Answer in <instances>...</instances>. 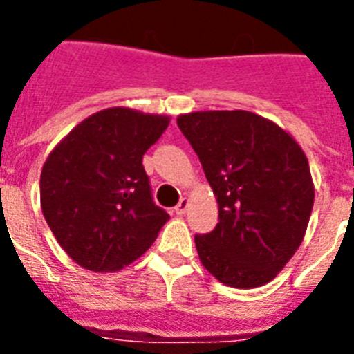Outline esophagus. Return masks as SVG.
<instances>
[{"label":"esophagus","instance_id":"1","mask_svg":"<svg viewBox=\"0 0 354 354\" xmlns=\"http://www.w3.org/2000/svg\"><path fill=\"white\" fill-rule=\"evenodd\" d=\"M187 207H189V200L187 198H180V202H178L176 207H174V213H176V215H185Z\"/></svg>","mask_w":354,"mask_h":354}]
</instances>
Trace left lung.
I'll return each mask as SVG.
<instances>
[{
    "mask_svg": "<svg viewBox=\"0 0 354 354\" xmlns=\"http://www.w3.org/2000/svg\"><path fill=\"white\" fill-rule=\"evenodd\" d=\"M178 128L218 202L215 230L194 235L200 261L227 286L266 285L307 232L314 205L307 156L290 133L246 110L185 113Z\"/></svg>",
    "mask_w": 354,
    "mask_h": 354,
    "instance_id": "obj_1",
    "label": "left lung"
}]
</instances>
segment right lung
<instances>
[{"instance_id":"right-lung-1","label":"right lung","mask_w":354,"mask_h":354,"mask_svg":"<svg viewBox=\"0 0 354 354\" xmlns=\"http://www.w3.org/2000/svg\"><path fill=\"white\" fill-rule=\"evenodd\" d=\"M169 118L108 108L55 147L40 176L41 213L82 268L121 270L143 255L169 215L154 204L143 154Z\"/></svg>"}]
</instances>
